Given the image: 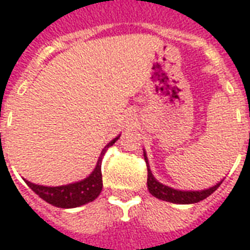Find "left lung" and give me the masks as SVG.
Returning <instances> with one entry per match:
<instances>
[{
    "label": "left lung",
    "mask_w": 250,
    "mask_h": 250,
    "mask_svg": "<svg viewBox=\"0 0 250 250\" xmlns=\"http://www.w3.org/2000/svg\"><path fill=\"white\" fill-rule=\"evenodd\" d=\"M143 157L146 161L147 165V188L148 191L154 195L155 198L162 199L166 202H171V204H178V205H190V204H197L202 199L208 198L210 194H213L218 188L222 181L215 184L214 186H211L209 188H204V190H178V188H173L170 186L161 184L157 178L152 175L151 170H150V165H148V159H147L146 151L143 150Z\"/></svg>",
    "instance_id": "8db88e82"
}]
</instances>
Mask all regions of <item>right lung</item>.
<instances>
[{"label": "right lung", "instance_id": "add662e5", "mask_svg": "<svg viewBox=\"0 0 250 250\" xmlns=\"http://www.w3.org/2000/svg\"><path fill=\"white\" fill-rule=\"evenodd\" d=\"M119 136L120 135L114 138L102 150V154L99 157L96 166L87 178L73 182V184L62 185V186H42V185L32 184L26 179H24V181L40 198L44 199L48 204L56 206V208L72 209V208H79V206H83L88 202H92L93 199L98 198L99 194L102 193V188H103V178H102L103 155L108 150V147L112 146L115 142L119 139Z\"/></svg>", "mask_w": 250, "mask_h": 250}]
</instances>
